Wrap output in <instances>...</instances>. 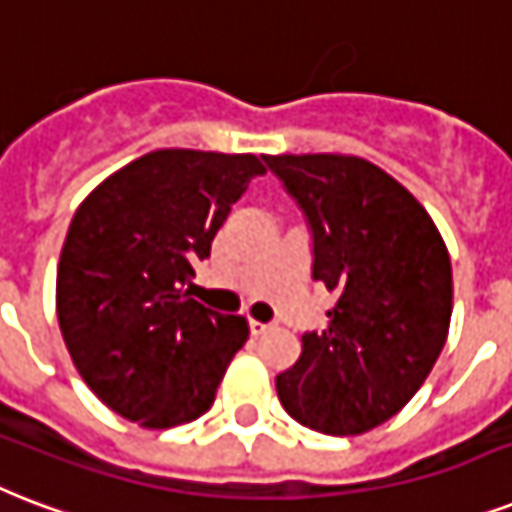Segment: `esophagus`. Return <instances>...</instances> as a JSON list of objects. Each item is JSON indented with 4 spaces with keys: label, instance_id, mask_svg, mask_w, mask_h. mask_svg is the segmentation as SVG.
Masks as SVG:
<instances>
[{
    "label": "esophagus",
    "instance_id": "34e87169",
    "mask_svg": "<svg viewBox=\"0 0 512 512\" xmlns=\"http://www.w3.org/2000/svg\"><path fill=\"white\" fill-rule=\"evenodd\" d=\"M272 323H261V320H251V334L253 336H261V334H267V331H272Z\"/></svg>",
    "mask_w": 512,
    "mask_h": 512
}]
</instances>
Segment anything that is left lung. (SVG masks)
I'll list each match as a JSON object with an SVG mask.
<instances>
[{"instance_id": "1", "label": "left lung", "mask_w": 512, "mask_h": 512, "mask_svg": "<svg viewBox=\"0 0 512 512\" xmlns=\"http://www.w3.org/2000/svg\"><path fill=\"white\" fill-rule=\"evenodd\" d=\"M312 227V277L336 293L328 326L301 336L277 376L299 425L360 435L395 417L441 355L451 323V261L406 186L355 154H267Z\"/></svg>"}]
</instances>
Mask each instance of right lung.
<instances>
[{
	"mask_svg": "<svg viewBox=\"0 0 512 512\" xmlns=\"http://www.w3.org/2000/svg\"><path fill=\"white\" fill-rule=\"evenodd\" d=\"M256 154L154 149L114 170L71 219L55 277L63 342L95 398L146 430L202 417L251 334L189 299L194 261L264 173Z\"/></svg>",
	"mask_w": 512,
	"mask_h": 512,
	"instance_id": "obj_1",
	"label": "right lung"
}]
</instances>
